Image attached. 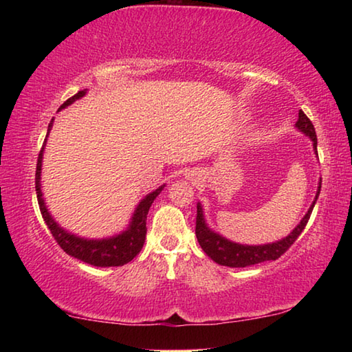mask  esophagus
<instances>
[{"label":"esophagus","instance_id":"34e87169","mask_svg":"<svg viewBox=\"0 0 352 352\" xmlns=\"http://www.w3.org/2000/svg\"><path fill=\"white\" fill-rule=\"evenodd\" d=\"M190 180H192L194 183H195V182H199V180H200L199 172H194V170H192V174H190Z\"/></svg>","mask_w":352,"mask_h":352}]
</instances>
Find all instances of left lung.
I'll use <instances>...</instances> for the list:
<instances>
[{
	"instance_id": "1",
	"label": "left lung",
	"mask_w": 352,
	"mask_h": 352,
	"mask_svg": "<svg viewBox=\"0 0 352 352\" xmlns=\"http://www.w3.org/2000/svg\"><path fill=\"white\" fill-rule=\"evenodd\" d=\"M295 127L300 130L301 133H305L306 136L311 138L315 155H318L317 133H315V129H314V124L311 122V119L305 115V111L302 110H300V113H298V121L295 124ZM320 189H321V180L318 183V189H317V194H315V199L312 201L311 208H309L307 212L305 214V217L300 220V223H298L287 236L276 242L262 243V245H247V243H237L226 239V237L216 233V231H212L210 226H208L205 220L204 208H201L200 201L197 204L195 236H197V241L200 243L201 250H204V252L210 256L214 262H217L220 265L233 267L234 269V267H248V265L259 264V262L275 261L279 258V256L287 252L289 247H292V243H294L298 239V236L302 233V230H305V226L309 222V217H311L314 206L317 204Z\"/></svg>"
}]
</instances>
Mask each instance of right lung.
I'll return each mask as SVG.
<instances>
[{"label": "right lung", "instance_id": "obj_1", "mask_svg": "<svg viewBox=\"0 0 352 352\" xmlns=\"http://www.w3.org/2000/svg\"><path fill=\"white\" fill-rule=\"evenodd\" d=\"M87 90L76 93L73 98H69L67 102H63L60 105L58 111L67 109L68 105L73 104L74 100L83 98ZM52 122H54V118L51 119L50 126H47V133L43 142V147H41V151L38 153L37 170H35V190H37L40 212L41 216H43L45 223L47 225L51 234L54 236V239L57 241L63 252L73 256L76 259L87 262V264L94 267H119L127 264V262L132 261L135 256L141 252L142 245H144L147 233L146 220L148 210H151L153 200L157 199V195L162 192L166 184L152 190V192H148L144 199H141L138 206L135 208L129 226L119 234L104 237V239H87V237H80L69 233V231L62 228V226L56 222L54 217L51 216V212L46 206V201L43 199V192H41V163H43V152L47 141V135H50L52 129Z\"/></svg>", "mask_w": 352, "mask_h": 352}]
</instances>
